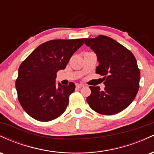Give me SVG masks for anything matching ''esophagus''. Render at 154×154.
I'll list each match as a JSON object with an SVG mask.
<instances>
[{
	"label": "esophagus",
	"mask_w": 154,
	"mask_h": 154,
	"mask_svg": "<svg viewBox=\"0 0 154 154\" xmlns=\"http://www.w3.org/2000/svg\"><path fill=\"white\" fill-rule=\"evenodd\" d=\"M76 87L78 88H81L84 87V85H82V84H76Z\"/></svg>",
	"instance_id": "esophagus-1"
}]
</instances>
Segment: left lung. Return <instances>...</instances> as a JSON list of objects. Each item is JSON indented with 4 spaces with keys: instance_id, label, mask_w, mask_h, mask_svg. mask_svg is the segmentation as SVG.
<instances>
[{
    "instance_id": "8db88e82",
    "label": "left lung",
    "mask_w": 154,
    "mask_h": 154,
    "mask_svg": "<svg viewBox=\"0 0 154 154\" xmlns=\"http://www.w3.org/2000/svg\"><path fill=\"white\" fill-rule=\"evenodd\" d=\"M85 44L97 55L99 62L97 74L103 76L104 91L90 86L87 98L90 107L103 115H112L123 111L135 99L139 90L140 72L132 53L114 39L98 35L85 38Z\"/></svg>"
}]
</instances>
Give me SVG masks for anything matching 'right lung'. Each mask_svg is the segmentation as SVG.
I'll return each instance as SVG.
<instances>
[{"instance_id": "obj_1", "label": "right lung", "mask_w": 154, "mask_h": 154, "mask_svg": "<svg viewBox=\"0 0 154 154\" xmlns=\"http://www.w3.org/2000/svg\"><path fill=\"white\" fill-rule=\"evenodd\" d=\"M83 43V38L49 40L39 45L21 63L15 85L19 103L31 117L49 122L66 110L75 85L59 83L56 87V74L66 68Z\"/></svg>"}]
</instances>
